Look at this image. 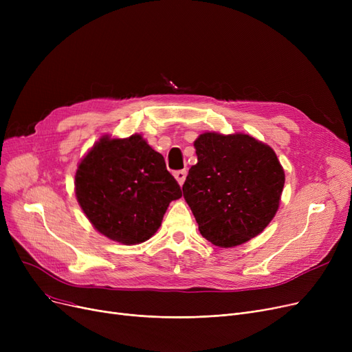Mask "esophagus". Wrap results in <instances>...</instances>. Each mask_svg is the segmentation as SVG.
Instances as JSON below:
<instances>
[{"label":"esophagus","instance_id":"34e87169","mask_svg":"<svg viewBox=\"0 0 352 352\" xmlns=\"http://www.w3.org/2000/svg\"><path fill=\"white\" fill-rule=\"evenodd\" d=\"M174 177L178 181L179 186H182L184 181H186V177H187V170H178V171H175Z\"/></svg>","mask_w":352,"mask_h":352}]
</instances>
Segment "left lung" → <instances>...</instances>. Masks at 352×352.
I'll return each instance as SVG.
<instances>
[{
	"instance_id": "8db88e82",
	"label": "left lung",
	"mask_w": 352,
	"mask_h": 352,
	"mask_svg": "<svg viewBox=\"0 0 352 352\" xmlns=\"http://www.w3.org/2000/svg\"><path fill=\"white\" fill-rule=\"evenodd\" d=\"M182 194L201 235L217 247L241 245L278 211L285 182L271 146L247 134L204 133L195 141Z\"/></svg>"
}]
</instances>
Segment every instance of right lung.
Listing matches in <instances>:
<instances>
[{
	"mask_svg": "<svg viewBox=\"0 0 352 352\" xmlns=\"http://www.w3.org/2000/svg\"><path fill=\"white\" fill-rule=\"evenodd\" d=\"M76 195L94 228L113 241L150 239L170 202L181 197L164 157L140 135L102 137L78 164Z\"/></svg>",
	"mask_w": 352,
	"mask_h": 352,
	"instance_id": "obj_1",
	"label": "right lung"
}]
</instances>
